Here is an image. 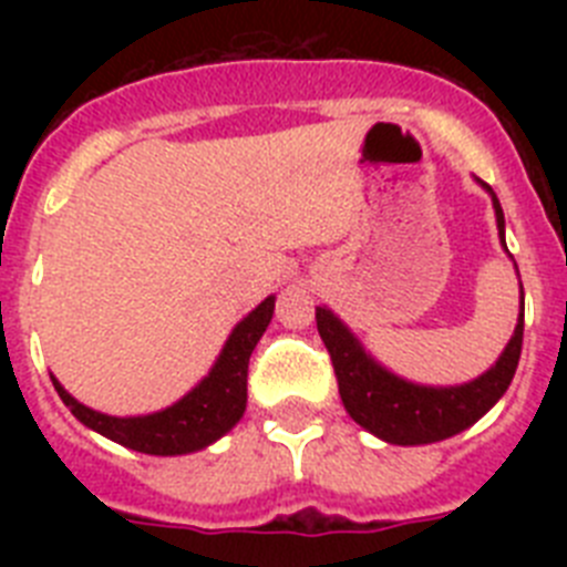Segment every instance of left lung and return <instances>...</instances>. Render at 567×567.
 <instances>
[{
  "instance_id": "obj_1",
  "label": "left lung",
  "mask_w": 567,
  "mask_h": 567,
  "mask_svg": "<svg viewBox=\"0 0 567 567\" xmlns=\"http://www.w3.org/2000/svg\"><path fill=\"white\" fill-rule=\"evenodd\" d=\"M483 187L494 202L499 240L505 247L503 207L494 189L488 184ZM315 320L332 358L340 400L349 417L374 437L394 445L437 443L477 423L505 394L517 372L519 352H523V312H519L517 329L488 372L463 385H417L383 369L327 307L315 309Z\"/></svg>"
}]
</instances>
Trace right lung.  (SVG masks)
I'll return each instance as SVG.
<instances>
[{"mask_svg":"<svg viewBox=\"0 0 567 567\" xmlns=\"http://www.w3.org/2000/svg\"><path fill=\"white\" fill-rule=\"evenodd\" d=\"M272 312L275 298L260 300L258 307L233 329L207 378L195 385L193 392L184 394L178 403L167 405L162 412L142 414V417H110V414L93 412L79 403L73 394L64 392V385L56 378H53V385H56L62 403L73 412V417L124 449L158 454V457L198 452L224 437L244 417L249 354L258 346L260 334L267 332Z\"/></svg>","mask_w":567,"mask_h":567,"instance_id":"obj_1","label":"right lung"}]
</instances>
